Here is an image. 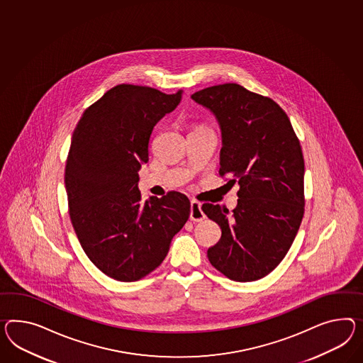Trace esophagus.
<instances>
[{"label":"esophagus","instance_id":"esophagus-1","mask_svg":"<svg viewBox=\"0 0 363 363\" xmlns=\"http://www.w3.org/2000/svg\"><path fill=\"white\" fill-rule=\"evenodd\" d=\"M189 218H191L192 221H195V223H200V221H203L205 218L204 212H203V209H201V204H200L199 201H196V200L191 201V213H189Z\"/></svg>","mask_w":363,"mask_h":363}]
</instances>
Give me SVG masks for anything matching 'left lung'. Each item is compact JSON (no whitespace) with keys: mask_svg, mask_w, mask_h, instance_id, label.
<instances>
[{"mask_svg":"<svg viewBox=\"0 0 363 363\" xmlns=\"http://www.w3.org/2000/svg\"><path fill=\"white\" fill-rule=\"evenodd\" d=\"M192 99L220 122V177L240 186L238 204L230 216L220 205L201 206L221 228V238L208 249V259L234 281L260 279L286 257L304 216L300 140L278 104L240 84L208 86Z\"/></svg>","mask_w":363,"mask_h":363,"instance_id":"1","label":"left lung"}]
</instances>
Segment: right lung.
<instances>
[{
	"label": "right lung",
	"instance_id": "right-lung-1",
	"mask_svg": "<svg viewBox=\"0 0 363 363\" xmlns=\"http://www.w3.org/2000/svg\"><path fill=\"white\" fill-rule=\"evenodd\" d=\"M182 100L151 86L120 84L88 106L65 163L68 212L86 257L105 275L137 281L158 267L191 211L171 191L142 201L138 171L154 126Z\"/></svg>",
	"mask_w": 363,
	"mask_h": 363
}]
</instances>
